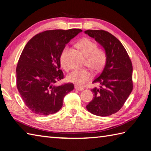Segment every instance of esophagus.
<instances>
[{
	"mask_svg": "<svg viewBox=\"0 0 151 151\" xmlns=\"http://www.w3.org/2000/svg\"><path fill=\"white\" fill-rule=\"evenodd\" d=\"M75 89H76V90H78V91H82V90H84V88H80V87H78V86H75Z\"/></svg>",
	"mask_w": 151,
	"mask_h": 151,
	"instance_id": "34e87169",
	"label": "esophagus"
}]
</instances>
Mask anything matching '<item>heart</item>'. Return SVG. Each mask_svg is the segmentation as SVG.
<instances>
[{"instance_id": "obj_1", "label": "heart", "mask_w": 151, "mask_h": 151, "mask_svg": "<svg viewBox=\"0 0 151 151\" xmlns=\"http://www.w3.org/2000/svg\"><path fill=\"white\" fill-rule=\"evenodd\" d=\"M76 47L86 57V62L85 63L86 66L95 72H99L102 70L106 62L107 59V54L104 49L98 48L97 43L86 37L82 38L80 40L76 43ZM68 50V47H65L61 52L60 56V65L66 70L69 69L67 61V54ZM91 78V73L86 69L74 70L67 76V81L78 86H82L85 83L90 81Z\"/></svg>"}]
</instances>
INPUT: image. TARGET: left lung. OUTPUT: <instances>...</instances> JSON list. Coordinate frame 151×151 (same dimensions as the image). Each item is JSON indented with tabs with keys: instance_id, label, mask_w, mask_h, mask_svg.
Masks as SVG:
<instances>
[{
	"instance_id": "obj_1",
	"label": "left lung",
	"mask_w": 151,
	"mask_h": 151,
	"mask_svg": "<svg viewBox=\"0 0 151 151\" xmlns=\"http://www.w3.org/2000/svg\"><path fill=\"white\" fill-rule=\"evenodd\" d=\"M85 33L94 38L107 54L103 70L93 82L99 83L100 88L91 89L94 97L86 108L98 116H109L120 110L132 91V62L119 40L108 32L88 30Z\"/></svg>"
}]
</instances>
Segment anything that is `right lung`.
Segmentation results:
<instances>
[{
    "label": "right lung",
    "mask_w": 151,
    "mask_h": 151,
    "mask_svg": "<svg viewBox=\"0 0 151 151\" xmlns=\"http://www.w3.org/2000/svg\"><path fill=\"white\" fill-rule=\"evenodd\" d=\"M82 30H52L36 34L25 45L16 68L17 88L27 106L38 115L58 111L72 83L56 86L63 78L60 56L65 45Z\"/></svg>",
    "instance_id": "right-lung-1"
}]
</instances>
